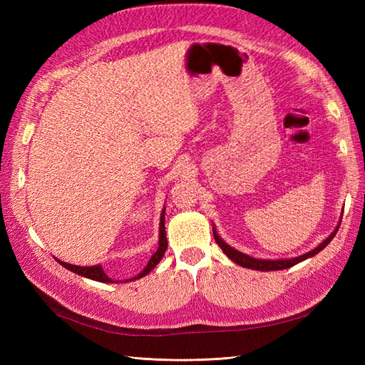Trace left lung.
<instances>
[{
    "label": "left lung",
    "mask_w": 365,
    "mask_h": 365,
    "mask_svg": "<svg viewBox=\"0 0 365 365\" xmlns=\"http://www.w3.org/2000/svg\"><path fill=\"white\" fill-rule=\"evenodd\" d=\"M340 220H342V218H340ZM337 230H339V226L336 227V230L332 232V234H331L327 240H324V242H322L319 246H317L315 250L309 251V252L302 254V255H298V257H293V259H279V260L254 259V257H251V255H247V254H243V252H240V251L234 250V247L229 246V245H227L226 242H224V240L218 235V232H216L215 227H213V237H215V242L218 243V246L222 250V252L226 254L230 260H234L235 263H238L240 267L251 268V269H257V271H277V269L290 268V267L297 265V263H299V262H302V260H306V259H309V257H314V255H317L322 250H324V247L328 246V243H329L331 240L334 238V235L337 234Z\"/></svg>",
    "instance_id": "obj_1"
}]
</instances>
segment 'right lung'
Returning a JSON list of instances; mask_svg holds the SVG:
<instances>
[{"instance_id":"add662e5","label":"right lung","mask_w":365,"mask_h":365,"mask_svg":"<svg viewBox=\"0 0 365 365\" xmlns=\"http://www.w3.org/2000/svg\"><path fill=\"white\" fill-rule=\"evenodd\" d=\"M165 210L166 208H163L161 212V216H160V234H158V247L157 251L153 252L152 257L149 259V262H147V265L144 267V269L139 273L138 276L131 277L130 281H135V279H141L143 276L149 274L150 271L158 265V262L163 259V255H165L166 252V247H168V240H166V230H165ZM58 260V259H56ZM61 265L66 267L67 269L73 271V273L80 274L83 277H88V279H92V281H98V282H114L113 279L108 277L105 274V271L102 268V265H94V267H78V265H72V263H67V262H63V260H58ZM128 281V279H127ZM125 281V282H127Z\"/></svg>"}]
</instances>
